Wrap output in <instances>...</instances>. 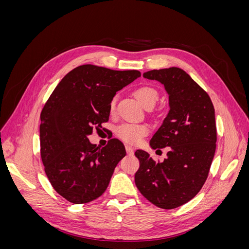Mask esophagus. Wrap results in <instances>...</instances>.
<instances>
[{
  "mask_svg": "<svg viewBox=\"0 0 249 249\" xmlns=\"http://www.w3.org/2000/svg\"><path fill=\"white\" fill-rule=\"evenodd\" d=\"M125 150H126V154L129 156H132L134 154V149L130 145H125Z\"/></svg>",
  "mask_w": 249,
  "mask_h": 249,
  "instance_id": "1",
  "label": "esophagus"
}]
</instances>
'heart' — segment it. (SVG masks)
<instances>
[{"instance_id":"heart-1","label":"heart","mask_w":249,"mask_h":249,"mask_svg":"<svg viewBox=\"0 0 249 249\" xmlns=\"http://www.w3.org/2000/svg\"><path fill=\"white\" fill-rule=\"evenodd\" d=\"M134 95L138 102L143 107L146 108L148 106H154L158 101V91L150 86H140L137 89H135ZM115 108V99L112 100L110 104V109L113 111ZM148 126L143 124H124L119 125L116 129L117 136L123 139L124 141L135 144L139 142L145 135L148 134Z\"/></svg>"}]
</instances>
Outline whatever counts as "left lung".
Returning a JSON list of instances; mask_svg holds the SVG:
<instances>
[{"instance_id":"1","label":"left lung","mask_w":249,"mask_h":249,"mask_svg":"<svg viewBox=\"0 0 249 249\" xmlns=\"http://www.w3.org/2000/svg\"><path fill=\"white\" fill-rule=\"evenodd\" d=\"M143 78L160 82L168 94L169 111L149 146L169 150L166 159L155 162L137 149L135 184L155 206L175 209L191 200L208 178L216 149L215 110L205 90L178 67L149 71Z\"/></svg>"}]
</instances>
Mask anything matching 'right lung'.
Instances as JSON below:
<instances>
[{
    "label": "right lung",
    "instance_id": "right-lung-1",
    "mask_svg": "<svg viewBox=\"0 0 249 249\" xmlns=\"http://www.w3.org/2000/svg\"><path fill=\"white\" fill-rule=\"evenodd\" d=\"M141 76L138 71H112L81 65L64 76L40 114V154L53 188L72 203H86L106 191L124 145L111 139L99 148L89 141L108 122L118 90Z\"/></svg>",
    "mask_w": 249,
    "mask_h": 249
}]
</instances>
